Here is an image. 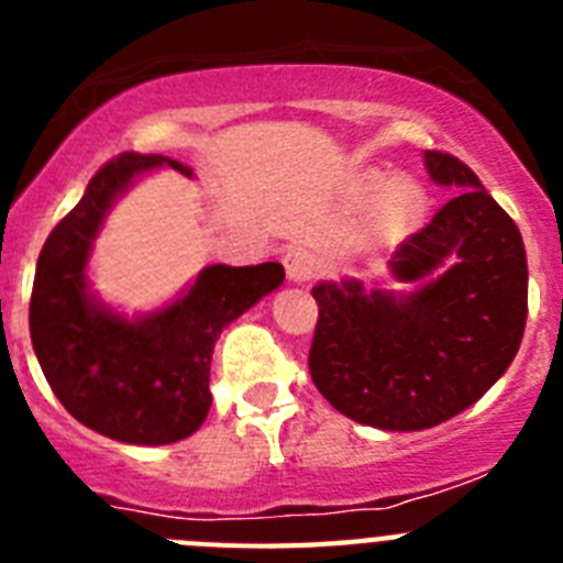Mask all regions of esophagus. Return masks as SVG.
<instances>
[{"label":"esophagus","mask_w":563,"mask_h":563,"mask_svg":"<svg viewBox=\"0 0 563 563\" xmlns=\"http://www.w3.org/2000/svg\"><path fill=\"white\" fill-rule=\"evenodd\" d=\"M318 267H321V258L312 251H307V247H292V251L285 253V271L290 282H298V285L310 282L318 273Z\"/></svg>","instance_id":"esophagus-1"}]
</instances>
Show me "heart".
I'll return each mask as SVG.
<instances>
[{"label":"heart","instance_id":"obj_1","mask_svg":"<svg viewBox=\"0 0 563 563\" xmlns=\"http://www.w3.org/2000/svg\"><path fill=\"white\" fill-rule=\"evenodd\" d=\"M375 188L389 197V206L395 208V213L402 222H417L422 217V211H426V194L415 183L380 180Z\"/></svg>","mask_w":563,"mask_h":563}]
</instances>
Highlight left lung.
Here are the masks:
<instances>
[{
    "label": "left lung",
    "mask_w": 563,
    "mask_h": 563,
    "mask_svg": "<svg viewBox=\"0 0 563 563\" xmlns=\"http://www.w3.org/2000/svg\"><path fill=\"white\" fill-rule=\"evenodd\" d=\"M454 194L389 262L409 290L318 282L310 375L332 409L383 431H422L474 406L507 372L527 321V256L516 222L471 168L426 152Z\"/></svg>",
    "instance_id": "8db88e82"
}]
</instances>
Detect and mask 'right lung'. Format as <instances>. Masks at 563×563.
Returning <instances> with one entry per match:
<instances>
[{"mask_svg":"<svg viewBox=\"0 0 563 563\" xmlns=\"http://www.w3.org/2000/svg\"><path fill=\"white\" fill-rule=\"evenodd\" d=\"M191 168L163 154L126 152L89 180L81 202L38 253L30 341L49 389L87 429L129 442L186 440L211 409V352L231 321L285 282V267L208 265L172 305L123 316L89 290L87 265L107 213L152 168Z\"/></svg>","mask_w":563,"mask_h":563,"instance_id":"1","label":"right lung"}]
</instances>
